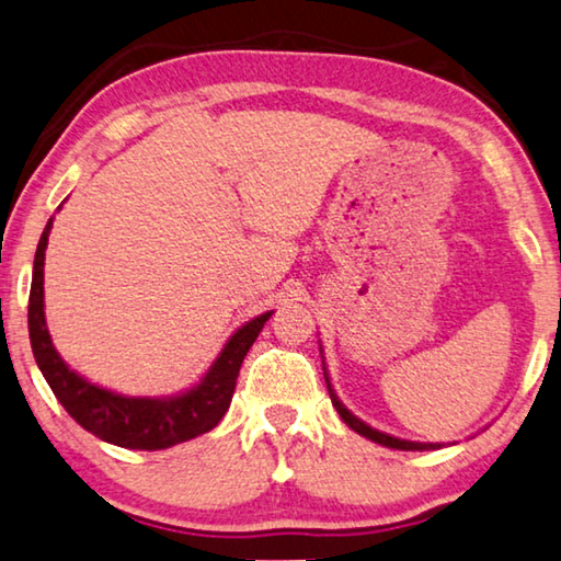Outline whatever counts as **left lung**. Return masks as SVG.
Masks as SVG:
<instances>
[{"label": "left lung", "mask_w": 561, "mask_h": 561, "mask_svg": "<svg viewBox=\"0 0 561 561\" xmlns=\"http://www.w3.org/2000/svg\"><path fill=\"white\" fill-rule=\"evenodd\" d=\"M325 370V367H323ZM325 382H328V373H325ZM328 390H330V400H333V408L337 410V415L343 417V422L351 430H355L357 435H363V437H367V439H373V443H378V445H385V447H392V449H437L439 445H425V443H410V439H398V437H392V435H385V433H378V430H373L370 425H365L363 420H357L351 410H347L341 400L335 398V392H333V388H330V382H328Z\"/></svg>", "instance_id": "8db88e82"}]
</instances>
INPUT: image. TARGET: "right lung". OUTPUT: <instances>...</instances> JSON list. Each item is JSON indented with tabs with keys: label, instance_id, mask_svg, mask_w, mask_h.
Returning a JSON list of instances; mask_svg holds the SVG:
<instances>
[{
	"label": "right lung",
	"instance_id": "right-lung-1",
	"mask_svg": "<svg viewBox=\"0 0 561 561\" xmlns=\"http://www.w3.org/2000/svg\"><path fill=\"white\" fill-rule=\"evenodd\" d=\"M51 218L39 238L34 255L30 290V341L36 365L47 378L51 392L64 410L87 433L104 443L128 449H167L214 430L231 405L236 378L245 353L273 316L263 313L236 330L224 351L210 365L206 378L176 398H124L112 390L96 388L81 378L54 351L47 320H44V251H47Z\"/></svg>",
	"mask_w": 561,
	"mask_h": 561
}]
</instances>
